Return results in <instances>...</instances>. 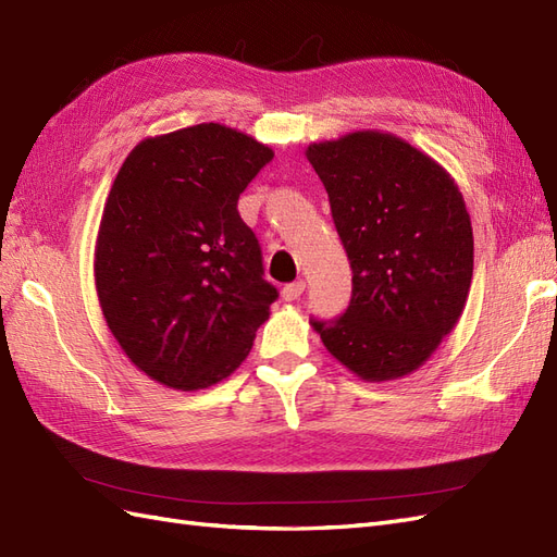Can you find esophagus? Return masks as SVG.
<instances>
[{"label":"esophagus","instance_id":"esophagus-1","mask_svg":"<svg viewBox=\"0 0 557 557\" xmlns=\"http://www.w3.org/2000/svg\"><path fill=\"white\" fill-rule=\"evenodd\" d=\"M304 292H306V282L296 280V282L287 284V287L282 289V298H284V301H296V298H301Z\"/></svg>","mask_w":557,"mask_h":557}]
</instances>
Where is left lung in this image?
I'll return each instance as SVG.
<instances>
[{
  "mask_svg": "<svg viewBox=\"0 0 557 557\" xmlns=\"http://www.w3.org/2000/svg\"><path fill=\"white\" fill-rule=\"evenodd\" d=\"M352 268L344 315L310 320L364 381L419 369L459 322L473 280V227L459 185L433 157L383 132L310 143Z\"/></svg>",
  "mask_w": 557,
  "mask_h": 557,
  "instance_id": "8db88e82",
  "label": "left lung"
}]
</instances>
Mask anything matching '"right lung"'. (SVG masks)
<instances>
[{"label":"right lung","instance_id":"right-lung-1","mask_svg":"<svg viewBox=\"0 0 557 557\" xmlns=\"http://www.w3.org/2000/svg\"><path fill=\"white\" fill-rule=\"evenodd\" d=\"M275 152L223 124L140 140L103 207L94 275L108 330L176 391L231 376L270 318L259 239L237 199Z\"/></svg>","mask_w":557,"mask_h":557}]
</instances>
